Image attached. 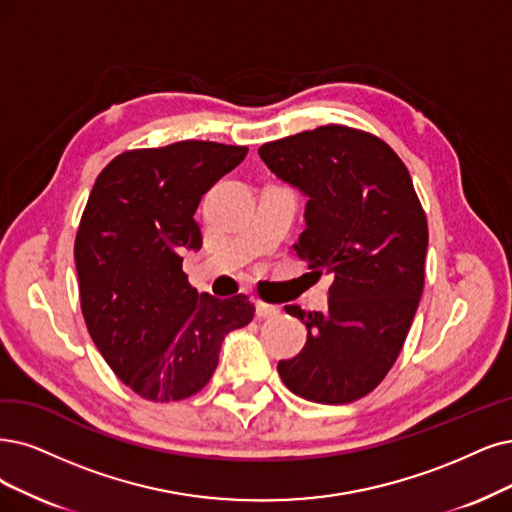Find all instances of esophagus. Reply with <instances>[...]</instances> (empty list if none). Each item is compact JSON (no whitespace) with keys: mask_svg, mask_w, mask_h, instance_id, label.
I'll list each match as a JSON object with an SVG mask.
<instances>
[{"mask_svg":"<svg viewBox=\"0 0 512 512\" xmlns=\"http://www.w3.org/2000/svg\"><path fill=\"white\" fill-rule=\"evenodd\" d=\"M255 312L259 318H272V316H278L280 314V308L278 306H272V304H266V301H255Z\"/></svg>","mask_w":512,"mask_h":512,"instance_id":"34e87169","label":"esophagus"}]
</instances>
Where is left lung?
<instances>
[{"label": "left lung", "mask_w": 512, "mask_h": 512, "mask_svg": "<svg viewBox=\"0 0 512 512\" xmlns=\"http://www.w3.org/2000/svg\"><path fill=\"white\" fill-rule=\"evenodd\" d=\"M259 156L308 198L293 251L335 276L325 314L285 306L308 339L278 373L314 403L363 399L399 358L424 291L428 223L409 170L380 137L344 124L263 143Z\"/></svg>", "instance_id": "8db88e82"}]
</instances>
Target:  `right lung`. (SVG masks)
<instances>
[{"mask_svg":"<svg viewBox=\"0 0 512 512\" xmlns=\"http://www.w3.org/2000/svg\"><path fill=\"white\" fill-rule=\"evenodd\" d=\"M246 151L213 141L128 149L88 196L75 236L82 314L111 371L147 401L200 392L223 337L255 316L242 293H198L181 257L202 246L194 219L202 196Z\"/></svg>","mask_w":512,"mask_h":512,"instance_id":"1","label":"right lung"}]
</instances>
